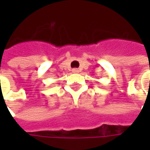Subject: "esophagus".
<instances>
[{
    "label": "esophagus",
    "mask_w": 150,
    "mask_h": 150,
    "mask_svg": "<svg viewBox=\"0 0 150 150\" xmlns=\"http://www.w3.org/2000/svg\"><path fill=\"white\" fill-rule=\"evenodd\" d=\"M72 72H73V73H78V72H79V70H78V68H73Z\"/></svg>",
    "instance_id": "34e87169"
}]
</instances>
